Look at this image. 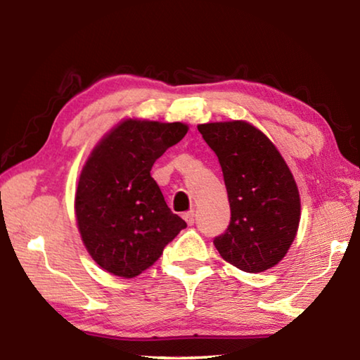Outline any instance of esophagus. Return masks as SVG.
Returning a JSON list of instances; mask_svg holds the SVG:
<instances>
[{
  "label": "esophagus",
  "instance_id": "1",
  "mask_svg": "<svg viewBox=\"0 0 360 360\" xmlns=\"http://www.w3.org/2000/svg\"><path fill=\"white\" fill-rule=\"evenodd\" d=\"M182 217H184V221H186L188 225H193V222H195V211H193V210L187 211V212H184V214H182Z\"/></svg>",
  "mask_w": 360,
  "mask_h": 360
}]
</instances>
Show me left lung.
<instances>
[{
	"instance_id": "left-lung-1",
	"label": "left lung",
	"mask_w": 360,
	"mask_h": 360,
	"mask_svg": "<svg viewBox=\"0 0 360 360\" xmlns=\"http://www.w3.org/2000/svg\"><path fill=\"white\" fill-rule=\"evenodd\" d=\"M198 131L219 158L230 203V224L214 238L216 249L243 271L275 266L300 222V197L289 167L248 122L202 124Z\"/></svg>"
}]
</instances>
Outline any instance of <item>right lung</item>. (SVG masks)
<instances>
[{"label": "right lung", "mask_w": 360, "mask_h": 360, "mask_svg": "<svg viewBox=\"0 0 360 360\" xmlns=\"http://www.w3.org/2000/svg\"><path fill=\"white\" fill-rule=\"evenodd\" d=\"M186 133L181 122L129 119L89 157L77 184L76 217L85 248L103 270L138 276L187 227L150 176L157 158Z\"/></svg>", "instance_id": "add662e5"}]
</instances>
